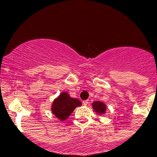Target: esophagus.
Listing matches in <instances>:
<instances>
[{
  "instance_id": "esophagus-1",
  "label": "esophagus",
  "mask_w": 157,
  "mask_h": 157,
  "mask_svg": "<svg viewBox=\"0 0 157 157\" xmlns=\"http://www.w3.org/2000/svg\"><path fill=\"white\" fill-rule=\"evenodd\" d=\"M83 105H84V106H87V105H88V101H83Z\"/></svg>"
}]
</instances>
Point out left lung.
<instances>
[{"instance_id": "left-lung-1", "label": "left lung", "mask_w": 157, "mask_h": 157, "mask_svg": "<svg viewBox=\"0 0 157 157\" xmlns=\"http://www.w3.org/2000/svg\"><path fill=\"white\" fill-rule=\"evenodd\" d=\"M93 111L98 115H102L106 114L107 112V105L104 102L100 101H94L91 104Z\"/></svg>"}]
</instances>
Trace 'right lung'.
<instances>
[{"instance_id": "obj_1", "label": "right lung", "mask_w": 157, "mask_h": 157, "mask_svg": "<svg viewBox=\"0 0 157 157\" xmlns=\"http://www.w3.org/2000/svg\"><path fill=\"white\" fill-rule=\"evenodd\" d=\"M81 105L80 100L71 98L67 92L63 91L52 101L51 112L56 118L63 121L70 117L76 108Z\"/></svg>"}]
</instances>
